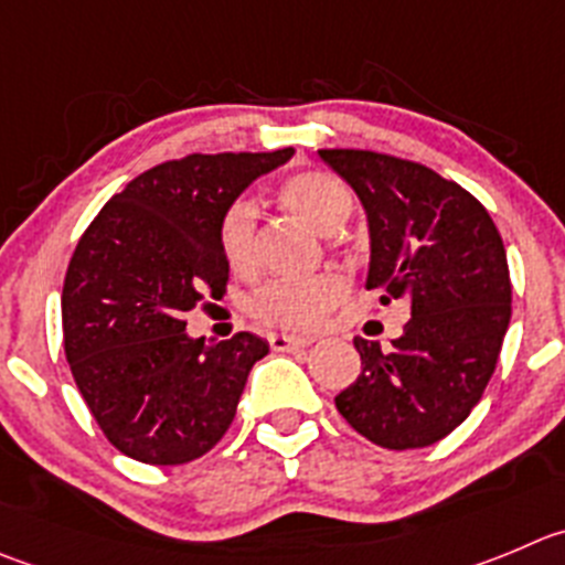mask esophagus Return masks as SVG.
Segmentation results:
<instances>
[{"instance_id":"obj_1","label":"esophagus","mask_w":565,"mask_h":565,"mask_svg":"<svg viewBox=\"0 0 565 565\" xmlns=\"http://www.w3.org/2000/svg\"><path fill=\"white\" fill-rule=\"evenodd\" d=\"M274 352H294V349H305L313 343V338L308 335H271L268 338Z\"/></svg>"}]
</instances>
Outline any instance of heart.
Here are the masks:
<instances>
[{"label": "heart", "mask_w": 565, "mask_h": 565, "mask_svg": "<svg viewBox=\"0 0 565 565\" xmlns=\"http://www.w3.org/2000/svg\"><path fill=\"white\" fill-rule=\"evenodd\" d=\"M279 202L288 213L319 233H335L352 213V193L327 171H297L279 185ZM218 246L235 274H252L257 266V205L249 196L230 202L218 218ZM347 294L335 271L308 277L268 279L246 302L255 321L271 330H313Z\"/></svg>", "instance_id": "b5f03b06"}]
</instances>
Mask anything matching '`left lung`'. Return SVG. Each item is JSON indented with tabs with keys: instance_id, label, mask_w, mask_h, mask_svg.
Segmentation results:
<instances>
[{
	"instance_id": "1",
	"label": "left lung",
	"mask_w": 565,
	"mask_h": 565,
	"mask_svg": "<svg viewBox=\"0 0 565 565\" xmlns=\"http://www.w3.org/2000/svg\"><path fill=\"white\" fill-rule=\"evenodd\" d=\"M319 154L366 211V288L383 302L411 299V321L388 352L354 338L360 374L335 407L377 447H429L466 422L497 369L510 324L502 235L466 188L427 166L369 149Z\"/></svg>"
}]
</instances>
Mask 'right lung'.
Segmentation results:
<instances>
[{
    "label": "right lung",
    "mask_w": 565,
    "mask_h": 565,
    "mask_svg": "<svg viewBox=\"0 0 565 565\" xmlns=\"http://www.w3.org/2000/svg\"><path fill=\"white\" fill-rule=\"evenodd\" d=\"M277 152L188 154L127 182L90 222L63 282V347L74 383L118 452L180 466L216 447L268 343L252 332L205 343L182 316L222 299L230 266L218 218L286 163Z\"/></svg>",
    "instance_id": "1"
}]
</instances>
